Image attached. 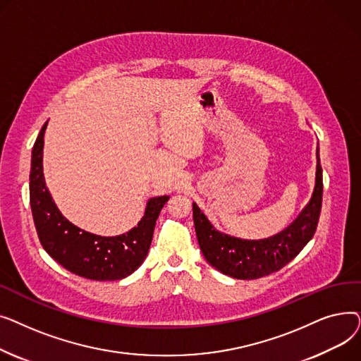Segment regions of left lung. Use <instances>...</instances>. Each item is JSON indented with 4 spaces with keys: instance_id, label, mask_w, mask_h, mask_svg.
Segmentation results:
<instances>
[{
    "instance_id": "left-lung-1",
    "label": "left lung",
    "mask_w": 361,
    "mask_h": 361,
    "mask_svg": "<svg viewBox=\"0 0 361 361\" xmlns=\"http://www.w3.org/2000/svg\"><path fill=\"white\" fill-rule=\"evenodd\" d=\"M324 181L322 166L316 165V184L310 202L286 230L263 240H241L218 231L193 203V219L197 241L204 259L219 272L237 279H257L271 275L290 263L314 235Z\"/></svg>"
}]
</instances>
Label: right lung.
<instances>
[{"mask_svg":"<svg viewBox=\"0 0 361 361\" xmlns=\"http://www.w3.org/2000/svg\"><path fill=\"white\" fill-rule=\"evenodd\" d=\"M42 126L32 150L30 207L37 237L45 252L67 271L93 281L123 279L143 263L159 212L169 196L152 197L137 226L116 237L90 234L73 225L54 203L44 178V135Z\"/></svg>","mask_w":361,"mask_h":361,"instance_id":"obj_1","label":"right lung"}]
</instances>
